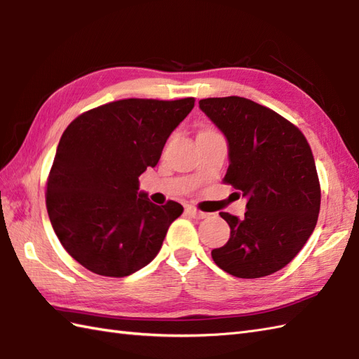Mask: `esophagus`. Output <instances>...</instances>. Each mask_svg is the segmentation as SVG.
<instances>
[{
    "label": "esophagus",
    "instance_id": "obj_1",
    "mask_svg": "<svg viewBox=\"0 0 359 359\" xmlns=\"http://www.w3.org/2000/svg\"><path fill=\"white\" fill-rule=\"evenodd\" d=\"M186 212L190 215V217L198 218V219H203V218H207V217H209V213L198 210V209H195V207H187Z\"/></svg>",
    "mask_w": 359,
    "mask_h": 359
}]
</instances>
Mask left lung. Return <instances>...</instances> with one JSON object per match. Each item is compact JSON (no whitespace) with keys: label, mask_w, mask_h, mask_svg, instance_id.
Returning a JSON list of instances; mask_svg holds the SVG:
<instances>
[{"label":"left lung","mask_w":359,"mask_h":359,"mask_svg":"<svg viewBox=\"0 0 359 359\" xmlns=\"http://www.w3.org/2000/svg\"><path fill=\"white\" fill-rule=\"evenodd\" d=\"M200 109L229 142L222 181L247 198L243 218L219 213L230 238L212 258L238 278L272 275L297 257L316 226L321 187L312 149L297 126L252 100L205 98Z\"/></svg>","instance_id":"1"}]
</instances>
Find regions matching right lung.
I'll return each mask as SVG.
<instances>
[{"label":"right lung","mask_w":359,"mask_h":359,"mask_svg":"<svg viewBox=\"0 0 359 359\" xmlns=\"http://www.w3.org/2000/svg\"><path fill=\"white\" fill-rule=\"evenodd\" d=\"M195 106L127 98L76 116L62 133L46 205L72 258L90 272L123 278L152 261L182 205L140 195V175L155 167L167 138Z\"/></svg>","instance_id":"1"}]
</instances>
